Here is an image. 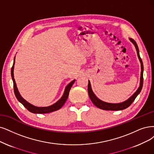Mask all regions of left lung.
<instances>
[{"label": "left lung", "mask_w": 154, "mask_h": 154, "mask_svg": "<svg viewBox=\"0 0 154 154\" xmlns=\"http://www.w3.org/2000/svg\"><path fill=\"white\" fill-rule=\"evenodd\" d=\"M129 40H130V41L134 45L135 48L136 49V52H137L138 57L141 63V71L140 86H139L138 89L136 90V91L127 100L122 102V103H107V102H105L103 101H101V100H100L99 98L96 97V96L94 94V93L93 91V90L91 89V83L89 81L88 87L89 96L91 100V101L93 103V104L100 109L105 110H113V111L114 110H121L126 109V108L129 107L131 105V103H133L134 100H135V98H136V96H137L141 92L142 87H143V62H142L141 58H140V53H139V49H138L137 44H136V42L134 41V40H133V38H129Z\"/></svg>", "instance_id": "1"}]
</instances>
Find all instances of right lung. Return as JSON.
<instances>
[{"label":"right lung","mask_w":154,"mask_h":154,"mask_svg":"<svg viewBox=\"0 0 154 154\" xmlns=\"http://www.w3.org/2000/svg\"><path fill=\"white\" fill-rule=\"evenodd\" d=\"M14 63H15V57L14 58L13 65L12 68H11V77H12V79L13 81L14 94H15V96H16L17 100H18L28 111H30V112L33 113H50V112H52L54 111H56V110H58L61 109V108L63 106V105L65 104V101H66V100L68 97V94H69L70 90L72 86V85L73 84V83L75 82V80L72 81L71 82H70L67 85L65 88L64 93H63V94L62 97L54 104L51 105V106H45V107L35 106L30 104V103H28V102L26 101L25 99L23 98L18 91V88H17L16 84V82L14 80V78L13 72H14Z\"/></svg>","instance_id":"add662e5"}]
</instances>
